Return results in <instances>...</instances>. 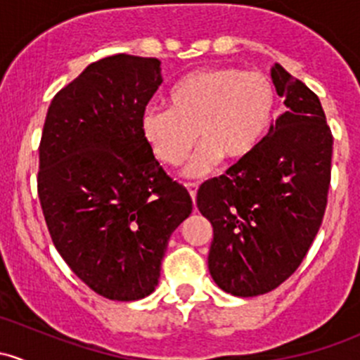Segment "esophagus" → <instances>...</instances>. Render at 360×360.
Returning <instances> with one entry per match:
<instances>
[{"mask_svg": "<svg viewBox=\"0 0 360 360\" xmlns=\"http://www.w3.org/2000/svg\"><path fill=\"white\" fill-rule=\"evenodd\" d=\"M186 190L190 191L191 195V200L195 202V198H197V191H198V184L197 183H186Z\"/></svg>", "mask_w": 360, "mask_h": 360, "instance_id": "1", "label": "esophagus"}]
</instances>
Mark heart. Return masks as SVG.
<instances>
[{
    "instance_id": "heart-1",
    "label": "heart",
    "mask_w": 360,
    "mask_h": 360,
    "mask_svg": "<svg viewBox=\"0 0 360 360\" xmlns=\"http://www.w3.org/2000/svg\"><path fill=\"white\" fill-rule=\"evenodd\" d=\"M277 104L270 76L230 66L190 72L169 92V106L144 111L141 127L160 162L179 167L202 141L188 174L198 176L221 158L240 162L266 132Z\"/></svg>"
}]
</instances>
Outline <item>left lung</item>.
Returning a JSON list of instances; mask_svg holds the SVG:
<instances>
[{
	"label": "left lung",
	"instance_id": "left-lung-1",
	"mask_svg": "<svg viewBox=\"0 0 360 360\" xmlns=\"http://www.w3.org/2000/svg\"><path fill=\"white\" fill-rule=\"evenodd\" d=\"M271 79L288 110L249 157L197 193L214 230L210 275L240 297L270 292L297 270L322 224L331 184L333 134L321 101L281 64Z\"/></svg>",
	"mask_w": 360,
	"mask_h": 360
}]
</instances>
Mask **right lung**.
<instances>
[{"mask_svg":"<svg viewBox=\"0 0 360 360\" xmlns=\"http://www.w3.org/2000/svg\"><path fill=\"white\" fill-rule=\"evenodd\" d=\"M160 71L153 57H104L56 94L43 125L38 197L50 237L108 300L155 291L170 235L193 209L143 136Z\"/></svg>","mask_w":360,"mask_h":360,"instance_id":"add662e5","label":"right lung"}]
</instances>
